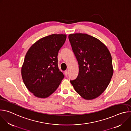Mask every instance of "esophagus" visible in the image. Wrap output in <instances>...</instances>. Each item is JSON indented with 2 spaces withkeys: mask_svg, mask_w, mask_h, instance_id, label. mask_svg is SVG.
<instances>
[{
  "mask_svg": "<svg viewBox=\"0 0 131 131\" xmlns=\"http://www.w3.org/2000/svg\"><path fill=\"white\" fill-rule=\"evenodd\" d=\"M64 74H65V76H67V74H68V71H67V70H65V71H64Z\"/></svg>",
  "mask_w": 131,
  "mask_h": 131,
  "instance_id": "esophagus-1",
  "label": "esophagus"
}]
</instances>
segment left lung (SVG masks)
Returning a JSON list of instances; mask_svg holds the SVG:
<instances>
[{"label":"left lung","instance_id":"8db88e82","mask_svg":"<svg viewBox=\"0 0 131 131\" xmlns=\"http://www.w3.org/2000/svg\"><path fill=\"white\" fill-rule=\"evenodd\" d=\"M68 39L79 65L78 77L70 83L84 99H96L106 89L113 75L111 54L101 41L86 34H71Z\"/></svg>","mask_w":131,"mask_h":131}]
</instances>
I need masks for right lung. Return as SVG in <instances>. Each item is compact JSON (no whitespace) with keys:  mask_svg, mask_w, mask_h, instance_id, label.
Returning <instances> with one entry per match:
<instances>
[{"mask_svg":"<svg viewBox=\"0 0 131 131\" xmlns=\"http://www.w3.org/2000/svg\"><path fill=\"white\" fill-rule=\"evenodd\" d=\"M66 39L65 34H52L36 41L27 52L21 68L22 77L27 89L36 97H49L63 79L57 57Z\"/></svg>","mask_w":131,"mask_h":131,"instance_id":"add662e5","label":"right lung"}]
</instances>
